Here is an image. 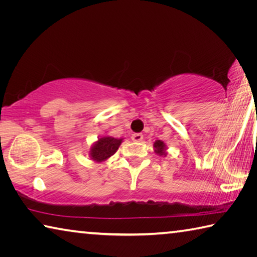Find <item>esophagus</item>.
<instances>
[{"mask_svg":"<svg viewBox=\"0 0 257 257\" xmlns=\"http://www.w3.org/2000/svg\"><path fill=\"white\" fill-rule=\"evenodd\" d=\"M132 139L134 142H142L143 141V135L142 134H134L132 136Z\"/></svg>","mask_w":257,"mask_h":257,"instance_id":"obj_1","label":"esophagus"}]
</instances>
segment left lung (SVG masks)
<instances>
[{"instance_id":"left-lung-1","label":"left lung","mask_w":257,"mask_h":257,"mask_svg":"<svg viewBox=\"0 0 257 257\" xmlns=\"http://www.w3.org/2000/svg\"><path fill=\"white\" fill-rule=\"evenodd\" d=\"M154 152L158 155H160V156H162V155H167L168 153H167V145L164 144V142H162V141H155V143H154Z\"/></svg>"}]
</instances>
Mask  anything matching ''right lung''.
<instances>
[{"mask_svg": "<svg viewBox=\"0 0 257 257\" xmlns=\"http://www.w3.org/2000/svg\"><path fill=\"white\" fill-rule=\"evenodd\" d=\"M123 138H114L111 136H102L95 142L89 150V158L95 162H105L107 159L118 151Z\"/></svg>", "mask_w": 257, "mask_h": 257, "instance_id": "add662e5", "label": "right lung"}]
</instances>
